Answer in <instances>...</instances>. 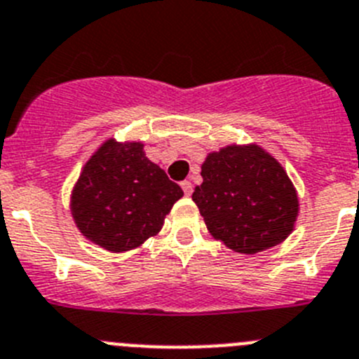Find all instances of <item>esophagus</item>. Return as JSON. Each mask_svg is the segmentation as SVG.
<instances>
[{
    "instance_id": "esophagus-1",
    "label": "esophagus",
    "mask_w": 359,
    "mask_h": 359,
    "mask_svg": "<svg viewBox=\"0 0 359 359\" xmlns=\"http://www.w3.org/2000/svg\"><path fill=\"white\" fill-rule=\"evenodd\" d=\"M180 186H182L184 193H186V196H189L191 193H193V184L189 182V180H184V182H180Z\"/></svg>"
}]
</instances>
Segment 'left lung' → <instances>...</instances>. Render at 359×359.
I'll list each match as a JSON object with an SVG mask.
<instances>
[{"mask_svg": "<svg viewBox=\"0 0 359 359\" xmlns=\"http://www.w3.org/2000/svg\"><path fill=\"white\" fill-rule=\"evenodd\" d=\"M193 201L215 240L240 254L283 243L293 233L300 201L284 166L257 144L208 152Z\"/></svg>", "mask_w": 359, "mask_h": 359, "instance_id": "left-lung-1", "label": "left lung"}]
</instances>
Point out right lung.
<instances>
[{
  "instance_id": "obj_1",
  "label": "right lung",
  "mask_w": 359,
  "mask_h": 359,
  "mask_svg": "<svg viewBox=\"0 0 359 359\" xmlns=\"http://www.w3.org/2000/svg\"><path fill=\"white\" fill-rule=\"evenodd\" d=\"M180 186L145 156L142 142H103L83 165L69 196L79 231L110 252L137 249L158 235Z\"/></svg>"
}]
</instances>
